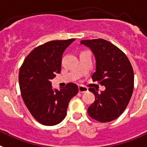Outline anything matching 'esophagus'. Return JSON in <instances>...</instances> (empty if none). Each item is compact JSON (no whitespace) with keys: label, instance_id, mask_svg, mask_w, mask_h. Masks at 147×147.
<instances>
[{"label":"esophagus","instance_id":"1","mask_svg":"<svg viewBox=\"0 0 147 147\" xmlns=\"http://www.w3.org/2000/svg\"><path fill=\"white\" fill-rule=\"evenodd\" d=\"M78 89H79V92H81V93L86 92L88 91V88L85 87V86H79Z\"/></svg>","mask_w":147,"mask_h":147}]
</instances>
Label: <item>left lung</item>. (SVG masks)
I'll return each mask as SVG.
<instances>
[{"instance_id": "obj_1", "label": "left lung", "mask_w": 147, "mask_h": 147, "mask_svg": "<svg viewBox=\"0 0 147 147\" xmlns=\"http://www.w3.org/2000/svg\"><path fill=\"white\" fill-rule=\"evenodd\" d=\"M95 56V72L92 78L105 86L104 91L89 88L95 100L88 108L93 119L107 123L118 118L127 108L134 87V72L127 55L118 47L104 39L84 40Z\"/></svg>"}]
</instances>
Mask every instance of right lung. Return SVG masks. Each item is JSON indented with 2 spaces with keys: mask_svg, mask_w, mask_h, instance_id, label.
I'll list each match as a JSON object with an SVG mask.
<instances>
[{
  "mask_svg": "<svg viewBox=\"0 0 147 147\" xmlns=\"http://www.w3.org/2000/svg\"><path fill=\"white\" fill-rule=\"evenodd\" d=\"M75 39L52 40L33 49L19 71V85L26 107L41 124L54 126L66 115L69 100L78 92L75 84L53 89L51 80L59 74L63 52Z\"/></svg>",
  "mask_w": 147,
  "mask_h": 147,
  "instance_id": "1",
  "label": "right lung"
}]
</instances>
